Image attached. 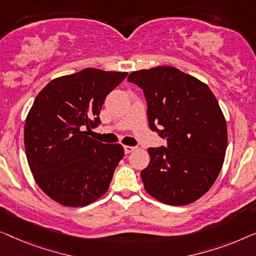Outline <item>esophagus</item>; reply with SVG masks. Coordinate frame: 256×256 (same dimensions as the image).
I'll return each mask as SVG.
<instances>
[{"mask_svg": "<svg viewBox=\"0 0 256 256\" xmlns=\"http://www.w3.org/2000/svg\"><path fill=\"white\" fill-rule=\"evenodd\" d=\"M134 150H136L134 146H124V150H125V153H126V154L133 152Z\"/></svg>", "mask_w": 256, "mask_h": 256, "instance_id": "obj_1", "label": "esophagus"}]
</instances>
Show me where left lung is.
<instances>
[{
  "mask_svg": "<svg viewBox=\"0 0 256 256\" xmlns=\"http://www.w3.org/2000/svg\"><path fill=\"white\" fill-rule=\"evenodd\" d=\"M142 89L150 128L167 146L150 147V164L140 172L145 190L169 205L190 204L204 195L220 172L228 126L206 84L178 68L159 66L133 72Z\"/></svg>",
  "mask_w": 256,
  "mask_h": 256,
  "instance_id": "1",
  "label": "left lung"
}]
</instances>
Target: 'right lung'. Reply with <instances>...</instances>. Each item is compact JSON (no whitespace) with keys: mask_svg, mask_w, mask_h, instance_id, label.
Masks as SVG:
<instances>
[{"mask_svg":"<svg viewBox=\"0 0 256 256\" xmlns=\"http://www.w3.org/2000/svg\"><path fill=\"white\" fill-rule=\"evenodd\" d=\"M126 76L86 68L54 78L36 97L25 122V152L37 184L58 203L84 206L109 189L124 148L86 132L100 124L104 100Z\"/></svg>","mask_w":256,"mask_h":256,"instance_id":"1","label":"right lung"}]
</instances>
